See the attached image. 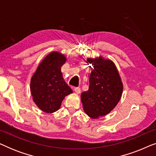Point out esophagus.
Segmentation results:
<instances>
[{"label":"esophagus","instance_id":"1","mask_svg":"<svg viewBox=\"0 0 156 156\" xmlns=\"http://www.w3.org/2000/svg\"><path fill=\"white\" fill-rule=\"evenodd\" d=\"M74 91H75V93H76V94L81 93V89L80 88V87H75V88L74 89Z\"/></svg>","mask_w":156,"mask_h":156}]
</instances>
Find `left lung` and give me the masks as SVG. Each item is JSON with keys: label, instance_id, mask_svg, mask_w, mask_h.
I'll return each instance as SVG.
<instances>
[{"label": "left lung", "instance_id": "1", "mask_svg": "<svg viewBox=\"0 0 156 156\" xmlns=\"http://www.w3.org/2000/svg\"><path fill=\"white\" fill-rule=\"evenodd\" d=\"M93 66L89 76L88 91L81 94L83 108L92 119L108 114L115 108L123 92L121 82L116 65L110 59H87Z\"/></svg>", "mask_w": 156, "mask_h": 156}]
</instances>
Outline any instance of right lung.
<instances>
[{"label": "right lung", "mask_w": 156, "mask_h": 156, "mask_svg": "<svg viewBox=\"0 0 156 156\" xmlns=\"http://www.w3.org/2000/svg\"><path fill=\"white\" fill-rule=\"evenodd\" d=\"M66 60V57L60 52H51L40 62L32 76L33 99L42 112L50 114L56 112L66 96L72 93L61 72Z\"/></svg>", "instance_id": "right-lung-1"}]
</instances>
